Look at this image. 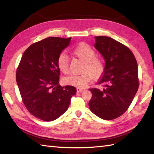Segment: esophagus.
Segmentation results:
<instances>
[{
    "instance_id": "1",
    "label": "esophagus",
    "mask_w": 154,
    "mask_h": 154,
    "mask_svg": "<svg viewBox=\"0 0 154 154\" xmlns=\"http://www.w3.org/2000/svg\"><path fill=\"white\" fill-rule=\"evenodd\" d=\"M83 90H84V89H81V88H79V87H77V93L82 92V91H83Z\"/></svg>"
}]
</instances>
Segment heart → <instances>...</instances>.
Returning a JSON list of instances; mask_svg holds the SVG:
<instances>
[{"label":"heart","mask_w":154,"mask_h":154,"mask_svg":"<svg viewBox=\"0 0 154 154\" xmlns=\"http://www.w3.org/2000/svg\"><path fill=\"white\" fill-rule=\"evenodd\" d=\"M73 54L85 61L83 72L81 74H72L63 78V82L69 85L83 88L92 80L93 76L98 77L104 71V63L100 58L95 56V51L89 44L81 43L73 50ZM57 67L62 73L69 71V57L65 53H61L57 57Z\"/></svg>","instance_id":"1"}]
</instances>
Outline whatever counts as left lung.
<instances>
[{
	"label": "left lung",
	"mask_w": 154,
	"mask_h": 154,
	"mask_svg": "<svg viewBox=\"0 0 154 154\" xmlns=\"http://www.w3.org/2000/svg\"><path fill=\"white\" fill-rule=\"evenodd\" d=\"M94 48L105 60L100 88L90 89L91 112L104 120L115 119L126 112L139 87L138 64L132 52L107 36H95Z\"/></svg>",
	"instance_id": "obj_1"
}]
</instances>
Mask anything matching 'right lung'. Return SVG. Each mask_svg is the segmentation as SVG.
<instances>
[{
  "label": "right lung",
  "mask_w": 154,
  "mask_h": 154,
  "mask_svg": "<svg viewBox=\"0 0 154 154\" xmlns=\"http://www.w3.org/2000/svg\"><path fill=\"white\" fill-rule=\"evenodd\" d=\"M71 38L50 37L31 45L24 54L16 75L25 106L32 115L53 121L69 106L76 88L59 85L57 57L70 44Z\"/></svg>",
  "instance_id": "right-lung-1"
}]
</instances>
